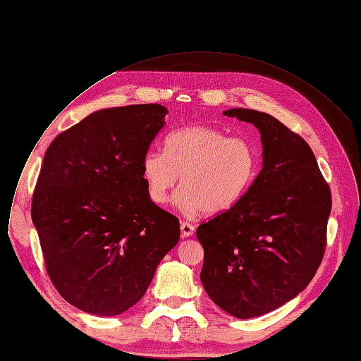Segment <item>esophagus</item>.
Instances as JSON below:
<instances>
[{
	"mask_svg": "<svg viewBox=\"0 0 361 361\" xmlns=\"http://www.w3.org/2000/svg\"><path fill=\"white\" fill-rule=\"evenodd\" d=\"M180 230H182V235H183V238H189V236H192V235H194L195 226H194V224H190V223H188V221H182V223H180Z\"/></svg>",
	"mask_w": 361,
	"mask_h": 361,
	"instance_id": "34e87169",
	"label": "esophagus"
}]
</instances>
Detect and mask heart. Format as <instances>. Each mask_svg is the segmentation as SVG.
Here are the masks:
<instances>
[{"instance_id":"heart-1","label":"heart","mask_w":361,"mask_h":361,"mask_svg":"<svg viewBox=\"0 0 361 361\" xmlns=\"http://www.w3.org/2000/svg\"><path fill=\"white\" fill-rule=\"evenodd\" d=\"M259 171L257 147L208 125H189L169 134L164 153L148 152L142 178L152 202L163 205L180 176L176 204L186 213L219 214L236 205Z\"/></svg>"}]
</instances>
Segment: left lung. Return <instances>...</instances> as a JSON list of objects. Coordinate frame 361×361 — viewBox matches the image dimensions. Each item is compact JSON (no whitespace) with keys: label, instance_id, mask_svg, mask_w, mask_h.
<instances>
[{"label":"left lung","instance_id":"1","mask_svg":"<svg viewBox=\"0 0 361 361\" xmlns=\"http://www.w3.org/2000/svg\"><path fill=\"white\" fill-rule=\"evenodd\" d=\"M224 115L259 130L264 167L236 205L198 226L201 281L219 307L249 319L283 306L312 281L326 247L332 197L299 134L264 112Z\"/></svg>","mask_w":361,"mask_h":361}]
</instances>
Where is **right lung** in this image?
Segmentation results:
<instances>
[{"label": "right lung", "mask_w": 361, "mask_h": 361, "mask_svg": "<svg viewBox=\"0 0 361 361\" xmlns=\"http://www.w3.org/2000/svg\"><path fill=\"white\" fill-rule=\"evenodd\" d=\"M166 114L157 103L97 111L45 153L32 221L54 287L82 312L115 316L134 306L179 242L178 217L152 202L142 178Z\"/></svg>", "instance_id": "obj_1"}]
</instances>
